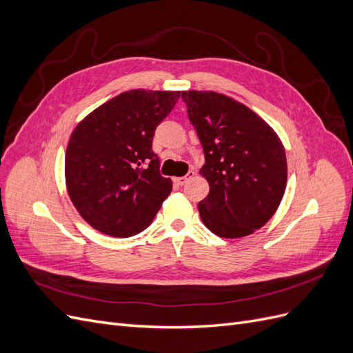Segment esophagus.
I'll return each instance as SVG.
<instances>
[{"label": "esophagus", "instance_id": "esophagus-1", "mask_svg": "<svg viewBox=\"0 0 353 353\" xmlns=\"http://www.w3.org/2000/svg\"><path fill=\"white\" fill-rule=\"evenodd\" d=\"M193 176H194V172H193V170H190V172H188L185 176H178V178H175L174 183H175L176 185H184V184L187 183V181H188L190 178H193Z\"/></svg>", "mask_w": 353, "mask_h": 353}]
</instances>
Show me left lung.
<instances>
[{"label":"left lung","instance_id":"obj_1","mask_svg":"<svg viewBox=\"0 0 353 353\" xmlns=\"http://www.w3.org/2000/svg\"><path fill=\"white\" fill-rule=\"evenodd\" d=\"M199 135L209 194L199 203L203 223L222 239L262 228L279 209L287 185L280 137L248 105L215 91H183Z\"/></svg>","mask_w":353,"mask_h":353}]
</instances>
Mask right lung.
I'll return each mask as SVG.
<instances>
[{
  "mask_svg": "<svg viewBox=\"0 0 353 353\" xmlns=\"http://www.w3.org/2000/svg\"><path fill=\"white\" fill-rule=\"evenodd\" d=\"M181 91L131 90L92 110L74 128L66 148L68 194L92 228L131 237L153 222L172 191L152 150L156 126Z\"/></svg>",
  "mask_w": 353,
  "mask_h": 353,
  "instance_id": "1",
  "label": "right lung"
}]
</instances>
